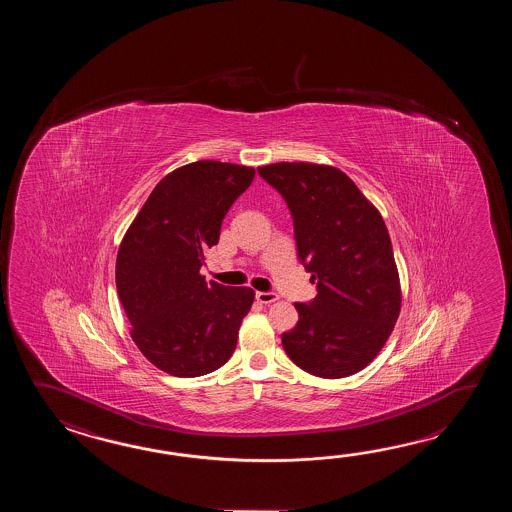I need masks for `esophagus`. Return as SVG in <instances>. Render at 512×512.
I'll list each match as a JSON object with an SVG mask.
<instances>
[{
    "label": "esophagus",
    "instance_id": "1",
    "mask_svg": "<svg viewBox=\"0 0 512 512\" xmlns=\"http://www.w3.org/2000/svg\"><path fill=\"white\" fill-rule=\"evenodd\" d=\"M256 300L263 305L274 304L278 300V294L274 293H256Z\"/></svg>",
    "mask_w": 512,
    "mask_h": 512
}]
</instances>
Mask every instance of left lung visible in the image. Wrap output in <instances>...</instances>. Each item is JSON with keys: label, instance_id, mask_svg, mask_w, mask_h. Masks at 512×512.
<instances>
[{"label": "left lung", "instance_id": "1", "mask_svg": "<svg viewBox=\"0 0 512 512\" xmlns=\"http://www.w3.org/2000/svg\"><path fill=\"white\" fill-rule=\"evenodd\" d=\"M293 214L298 258L318 294L294 304L298 324L283 333L287 357L322 379L364 370L392 335L401 280L381 212L348 175L329 164L258 168Z\"/></svg>", "mask_w": 512, "mask_h": 512}]
</instances>
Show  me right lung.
<instances>
[{
  "label": "right lung",
  "instance_id": "1",
  "mask_svg": "<svg viewBox=\"0 0 512 512\" xmlns=\"http://www.w3.org/2000/svg\"><path fill=\"white\" fill-rule=\"evenodd\" d=\"M252 166L196 161L164 175L120 241L115 282L130 335L155 368L199 377L232 357L251 311V287L207 283L208 249Z\"/></svg>",
  "mask_w": 512,
  "mask_h": 512
}]
</instances>
